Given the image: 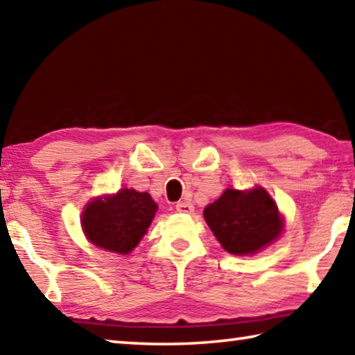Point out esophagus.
I'll use <instances>...</instances> for the list:
<instances>
[{"label":"esophagus","mask_w":355,"mask_h":355,"mask_svg":"<svg viewBox=\"0 0 355 355\" xmlns=\"http://www.w3.org/2000/svg\"><path fill=\"white\" fill-rule=\"evenodd\" d=\"M175 209L178 213H192L194 211V207H192V203L189 202H178L175 205Z\"/></svg>","instance_id":"1"}]
</instances>
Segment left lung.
Instances as JSON below:
<instances>
[{
  "label": "left lung",
  "mask_w": 355,
  "mask_h": 355,
  "mask_svg": "<svg viewBox=\"0 0 355 355\" xmlns=\"http://www.w3.org/2000/svg\"><path fill=\"white\" fill-rule=\"evenodd\" d=\"M203 216L222 248L233 255L255 254L279 238L284 225L277 205L261 188L227 189Z\"/></svg>",
  "instance_id": "left-lung-1"
}]
</instances>
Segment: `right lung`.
Returning a JSON list of instances; mask_svg holds the SVG:
<instances>
[{
    "instance_id": "obj_1",
    "label": "right lung",
    "mask_w": 355,
    "mask_h": 355,
    "mask_svg": "<svg viewBox=\"0 0 355 355\" xmlns=\"http://www.w3.org/2000/svg\"><path fill=\"white\" fill-rule=\"evenodd\" d=\"M156 208L147 192L122 189L116 196L89 203L81 220L84 233L101 249L128 254L139 244Z\"/></svg>"
}]
</instances>
